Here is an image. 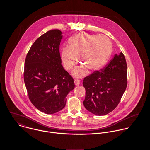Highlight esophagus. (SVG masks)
Here are the masks:
<instances>
[{
  "label": "esophagus",
  "mask_w": 150,
  "mask_h": 150,
  "mask_svg": "<svg viewBox=\"0 0 150 150\" xmlns=\"http://www.w3.org/2000/svg\"><path fill=\"white\" fill-rule=\"evenodd\" d=\"M74 84L76 86H79L80 85V81L77 79H75L74 80Z\"/></svg>",
  "instance_id": "esophagus-1"
}]
</instances>
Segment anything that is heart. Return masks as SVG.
<instances>
[{"mask_svg": "<svg viewBox=\"0 0 150 150\" xmlns=\"http://www.w3.org/2000/svg\"><path fill=\"white\" fill-rule=\"evenodd\" d=\"M111 52V43L103 35H91L79 33L69 41V47L63 49L61 59L66 70H70L78 59L82 63L73 70L77 77L86 76L87 69L93 71L106 63Z\"/></svg>", "mask_w": 150, "mask_h": 150, "instance_id": "obj_1", "label": "heart"}]
</instances>
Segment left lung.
Masks as SVG:
<instances>
[{
    "label": "left lung",
    "mask_w": 150,
    "mask_h": 150,
    "mask_svg": "<svg viewBox=\"0 0 150 150\" xmlns=\"http://www.w3.org/2000/svg\"><path fill=\"white\" fill-rule=\"evenodd\" d=\"M101 71H95L83 83L86 89L83 104L89 112L104 115L119 104L127 86V64L121 52L115 54Z\"/></svg>",
    "instance_id": "obj_1"
}]
</instances>
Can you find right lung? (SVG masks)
Wrapping results in <instances>:
<instances>
[{"mask_svg": "<svg viewBox=\"0 0 150 150\" xmlns=\"http://www.w3.org/2000/svg\"><path fill=\"white\" fill-rule=\"evenodd\" d=\"M62 39L58 29L47 32L32 44L25 62L23 79L29 98L35 107L48 114L64 108L66 97L75 86L61 64Z\"/></svg>", "mask_w": 150, "mask_h": 150, "instance_id": "right-lung-1", "label": "right lung"}]
</instances>
